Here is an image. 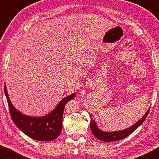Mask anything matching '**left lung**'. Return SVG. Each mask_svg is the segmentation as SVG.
Instances as JSON below:
<instances>
[{"label":"left lung","instance_id":"obj_1","mask_svg":"<svg viewBox=\"0 0 159 159\" xmlns=\"http://www.w3.org/2000/svg\"><path fill=\"white\" fill-rule=\"evenodd\" d=\"M149 111V109L148 111L146 112L145 116L143 118L139 120L136 124H134L132 126L129 127L126 129L124 130H120L118 131H111V132H104L102 130H100L97 126L96 123L93 119L92 118L91 116V123H90V127H91V130L92 131L93 134L95 137H96L98 139L102 140L104 142H112V141H117V140H120L125 139L127 136L134 132L136 129L139 127L140 125H141L143 122L145 121L147 116L148 115V113Z\"/></svg>","mask_w":159,"mask_h":159}]
</instances>
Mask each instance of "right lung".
Listing matches in <instances>:
<instances>
[{
  "instance_id": "right-lung-1",
  "label": "right lung",
  "mask_w": 159,
  "mask_h": 159,
  "mask_svg": "<svg viewBox=\"0 0 159 159\" xmlns=\"http://www.w3.org/2000/svg\"><path fill=\"white\" fill-rule=\"evenodd\" d=\"M4 91L14 123L25 135L39 141H52L59 136L62 129V118L65 105L75 96V93H73L64 98L52 111L48 115L36 118L23 114L15 109L8 96L5 84Z\"/></svg>"
}]
</instances>
